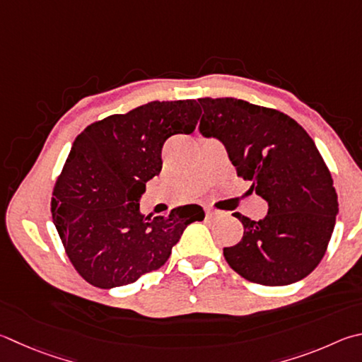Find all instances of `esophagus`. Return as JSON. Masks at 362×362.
I'll use <instances>...</instances> for the list:
<instances>
[{"instance_id":"1","label":"esophagus","mask_w":362,"mask_h":362,"mask_svg":"<svg viewBox=\"0 0 362 362\" xmlns=\"http://www.w3.org/2000/svg\"><path fill=\"white\" fill-rule=\"evenodd\" d=\"M216 214H218V212H216V210H214V209H206V215L207 216H214V215H216Z\"/></svg>"}]
</instances>
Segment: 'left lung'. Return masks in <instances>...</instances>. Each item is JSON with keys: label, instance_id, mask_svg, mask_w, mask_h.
<instances>
[{"label": "left lung", "instance_id": "obj_1", "mask_svg": "<svg viewBox=\"0 0 362 362\" xmlns=\"http://www.w3.org/2000/svg\"><path fill=\"white\" fill-rule=\"evenodd\" d=\"M199 131L226 147L238 175L267 202L262 220L234 216L242 240L223 248L242 277L266 286L290 285L320 264L336 226L332 177L307 131L280 110L235 98H201Z\"/></svg>", "mask_w": 362, "mask_h": 362}]
</instances>
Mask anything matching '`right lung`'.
<instances>
[{"label": "right lung", "instance_id": "1", "mask_svg": "<svg viewBox=\"0 0 362 362\" xmlns=\"http://www.w3.org/2000/svg\"><path fill=\"white\" fill-rule=\"evenodd\" d=\"M196 100L152 101L88 124L76 137L52 198V218L76 271L90 285H129L168 261L198 204L142 215L146 183L161 173L168 137L193 133Z\"/></svg>", "mask_w": 362, "mask_h": 362}]
</instances>
